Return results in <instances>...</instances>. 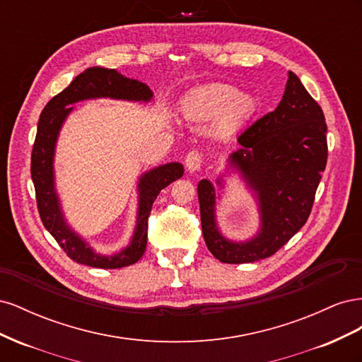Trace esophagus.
<instances>
[{"mask_svg":"<svg viewBox=\"0 0 362 362\" xmlns=\"http://www.w3.org/2000/svg\"><path fill=\"white\" fill-rule=\"evenodd\" d=\"M204 158L199 154L198 151H190L187 157H185V168H187L189 172H196L202 168Z\"/></svg>","mask_w":362,"mask_h":362,"instance_id":"esophagus-1","label":"esophagus"}]
</instances>
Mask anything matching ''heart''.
Returning a JSON list of instances; mask_svg holds the SVG:
<instances>
[{"mask_svg": "<svg viewBox=\"0 0 362 362\" xmlns=\"http://www.w3.org/2000/svg\"><path fill=\"white\" fill-rule=\"evenodd\" d=\"M258 110V103L249 93H240L235 86L216 83L193 90L182 104V115L194 122L214 120L218 137L238 133Z\"/></svg>", "mask_w": 362, "mask_h": 362, "instance_id": "obj_1", "label": "heart"}]
</instances>
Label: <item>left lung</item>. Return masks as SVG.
I'll list each match as a JSON object with an SVG mask.
<instances>
[{
    "instance_id": "left-lung-1",
    "label": "left lung",
    "mask_w": 362,
    "mask_h": 362,
    "mask_svg": "<svg viewBox=\"0 0 362 362\" xmlns=\"http://www.w3.org/2000/svg\"><path fill=\"white\" fill-rule=\"evenodd\" d=\"M228 158L255 193L259 231L247 242L225 238L216 222V190L208 180L198 184L202 234L208 250L222 262L243 264L275 254L306 223L327 160L326 122L320 105L298 75L288 72L275 112L258 119L237 139ZM223 178L218 177L221 185Z\"/></svg>"
}]
</instances>
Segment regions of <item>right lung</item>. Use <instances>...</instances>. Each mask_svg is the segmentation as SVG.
<instances>
[{"instance_id": "right-lung-1", "label": "right lung", "mask_w": 362, "mask_h": 362, "mask_svg": "<svg viewBox=\"0 0 362 362\" xmlns=\"http://www.w3.org/2000/svg\"><path fill=\"white\" fill-rule=\"evenodd\" d=\"M95 98L149 103L152 90L145 83L127 78L116 69L93 66L76 75L66 89L54 96L40 113L37 134L31 152V180L35 184L42 223L66 252V255L75 262L90 267L120 269L134 264L145 254L148 217L152 204L164 187L182 177L184 168L181 163H168L141 175L137 184V222L129 245L113 255H101L95 252L68 225L54 184V154L60 129L74 108L69 105Z\"/></svg>"}]
</instances>
